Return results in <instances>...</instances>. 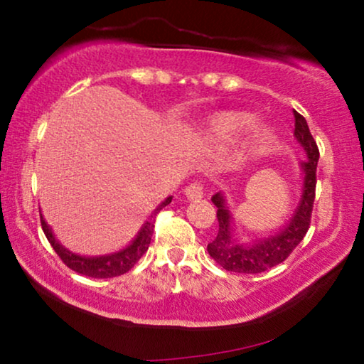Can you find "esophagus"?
Wrapping results in <instances>:
<instances>
[{"instance_id": "obj_1", "label": "esophagus", "mask_w": 364, "mask_h": 364, "mask_svg": "<svg viewBox=\"0 0 364 364\" xmlns=\"http://www.w3.org/2000/svg\"><path fill=\"white\" fill-rule=\"evenodd\" d=\"M183 192H186L187 200H191V202H197L203 197V187H202V183H198V182L191 183V186H188Z\"/></svg>"}]
</instances>
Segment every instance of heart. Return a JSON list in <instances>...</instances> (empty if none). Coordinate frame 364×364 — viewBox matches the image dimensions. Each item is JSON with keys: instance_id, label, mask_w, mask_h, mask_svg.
I'll use <instances>...</instances> for the list:
<instances>
[{"instance_id": "b5f03b06", "label": "heart", "mask_w": 364, "mask_h": 364, "mask_svg": "<svg viewBox=\"0 0 364 364\" xmlns=\"http://www.w3.org/2000/svg\"><path fill=\"white\" fill-rule=\"evenodd\" d=\"M255 114L247 111H218L208 117L205 139L215 147L230 146L255 124ZM273 142V134L267 127H257L247 137V149L253 154L265 152Z\"/></svg>"}]
</instances>
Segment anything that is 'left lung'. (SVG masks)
<instances>
[{
	"mask_svg": "<svg viewBox=\"0 0 364 364\" xmlns=\"http://www.w3.org/2000/svg\"><path fill=\"white\" fill-rule=\"evenodd\" d=\"M295 112V139L305 152L306 161L300 164L301 168V193L298 205L293 210L290 220L278 228L273 235L255 238L252 242H240L233 230V217L228 210L225 197L217 192L212 197L217 207L218 233L207 245V252L222 268L235 273H262L287 260L295 250L298 243L306 235L310 228V217L315 202L316 188V166L320 152L313 139L305 117Z\"/></svg>",
	"mask_w": 364,
	"mask_h": 364,
	"instance_id": "8db88e82",
	"label": "left lung"
}]
</instances>
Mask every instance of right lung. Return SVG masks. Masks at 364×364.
I'll return each instance as SVG.
<instances>
[{
    "mask_svg": "<svg viewBox=\"0 0 364 364\" xmlns=\"http://www.w3.org/2000/svg\"><path fill=\"white\" fill-rule=\"evenodd\" d=\"M172 202V197H167L162 203H159L156 210L151 213V218L147 222H144L141 230L137 232V235L134 240L129 243L127 247L121 248L119 252L107 253V255H99V257H84L77 255L71 250H68L66 247L61 245V242L54 237L51 227L48 225V222L44 220L41 213V227L46 238L51 243L54 252L58 253L59 258L71 268V270L81 273V275L92 277V278H112L127 273L131 268L136 265L144 253L147 252L149 243H151L152 233H154V220L156 215L162 210L164 207L168 205Z\"/></svg>",
    "mask_w": 364,
    "mask_h": 364,
    "instance_id": "1",
    "label": "right lung"
}]
</instances>
